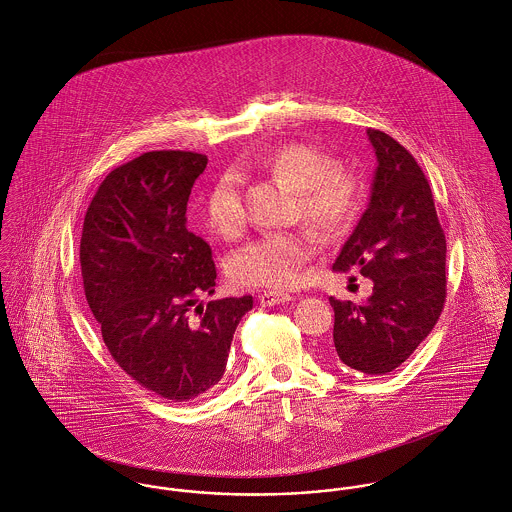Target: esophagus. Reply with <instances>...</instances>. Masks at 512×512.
<instances>
[{"label": "esophagus", "instance_id": "1", "mask_svg": "<svg viewBox=\"0 0 512 512\" xmlns=\"http://www.w3.org/2000/svg\"><path fill=\"white\" fill-rule=\"evenodd\" d=\"M292 301V295L286 292H276V290H264L260 293V303L270 307V305H278V303H288Z\"/></svg>", "mask_w": 512, "mask_h": 512}]
</instances>
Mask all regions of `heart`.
Returning <instances> with one entry per match:
<instances>
[{"label": "heart", "mask_w": 512, "mask_h": 512, "mask_svg": "<svg viewBox=\"0 0 512 512\" xmlns=\"http://www.w3.org/2000/svg\"><path fill=\"white\" fill-rule=\"evenodd\" d=\"M258 165L297 189L299 213L323 236L345 234L359 217L365 199L363 181L337 167V159L319 147L290 142L258 157ZM205 217L213 232L234 238L244 226L242 177L222 173L213 183ZM319 250V238L311 228L274 232L248 242L230 260V276L242 286L286 290L301 282V268Z\"/></svg>", "instance_id": "1"}]
</instances>
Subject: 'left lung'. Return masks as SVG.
<instances>
[{
  "label": "left lung",
  "instance_id": "1",
  "mask_svg": "<svg viewBox=\"0 0 512 512\" xmlns=\"http://www.w3.org/2000/svg\"><path fill=\"white\" fill-rule=\"evenodd\" d=\"M368 209L333 270L359 268L372 280L363 305L329 297L337 357L365 374L402 365L436 327L445 303V234L430 183L414 155L380 130Z\"/></svg>",
  "mask_w": 512,
  "mask_h": 512
}]
</instances>
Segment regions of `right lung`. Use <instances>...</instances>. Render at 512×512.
Segmentation results:
<instances>
[{
    "instance_id": "obj_1",
    "label": "right lung",
    "mask_w": 512,
    "mask_h": 512,
    "mask_svg": "<svg viewBox=\"0 0 512 512\" xmlns=\"http://www.w3.org/2000/svg\"><path fill=\"white\" fill-rule=\"evenodd\" d=\"M207 155L147 151L116 167L88 205L80 268L84 295L112 359L171 402L213 388L252 295L215 293L211 246L187 230V203Z\"/></svg>"
}]
</instances>
